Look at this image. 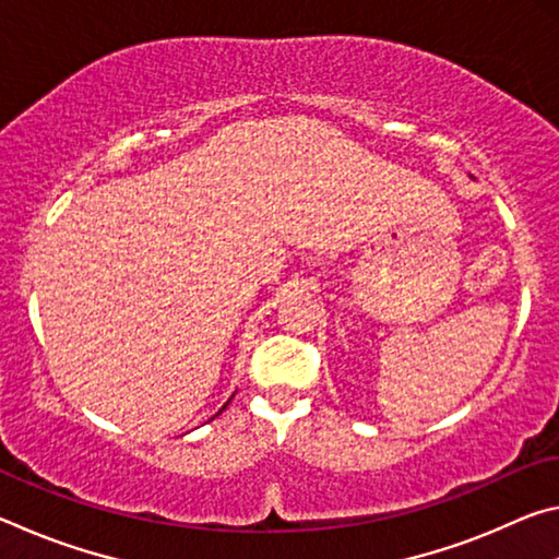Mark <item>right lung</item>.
Instances as JSON below:
<instances>
[{"label": "right lung", "instance_id": "obj_1", "mask_svg": "<svg viewBox=\"0 0 559 559\" xmlns=\"http://www.w3.org/2000/svg\"><path fill=\"white\" fill-rule=\"evenodd\" d=\"M226 404H229V402H226ZM226 404H224V406H226ZM224 406H222V409H224Z\"/></svg>", "mask_w": 559, "mask_h": 559}]
</instances>
